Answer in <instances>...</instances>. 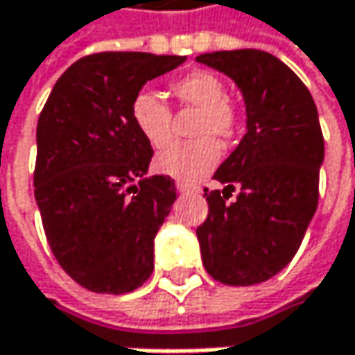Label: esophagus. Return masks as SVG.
<instances>
[{
    "label": "esophagus",
    "instance_id": "obj_1",
    "mask_svg": "<svg viewBox=\"0 0 355 355\" xmlns=\"http://www.w3.org/2000/svg\"><path fill=\"white\" fill-rule=\"evenodd\" d=\"M177 191L178 193H199L197 187H193V184H189V182H184V180H178Z\"/></svg>",
    "mask_w": 355,
    "mask_h": 355
}]
</instances>
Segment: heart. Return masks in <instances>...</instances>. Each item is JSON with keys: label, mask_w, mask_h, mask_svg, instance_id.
<instances>
[{"label": "heart", "mask_w": 355, "mask_h": 355, "mask_svg": "<svg viewBox=\"0 0 355 355\" xmlns=\"http://www.w3.org/2000/svg\"><path fill=\"white\" fill-rule=\"evenodd\" d=\"M173 94L180 107L199 110L193 125V137L197 139L166 148L173 139V112L158 94L150 90H141L133 96L129 105V119L150 148H166L156 158V171L184 182H193L211 173L220 162L222 150L214 137L222 141H232L239 137L243 112L226 98L228 92L222 78L205 69L184 73L175 80Z\"/></svg>", "instance_id": "heart-1"}]
</instances>
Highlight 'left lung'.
<instances>
[{"label": "left lung", "mask_w": 355, "mask_h": 355, "mask_svg": "<svg viewBox=\"0 0 355 355\" xmlns=\"http://www.w3.org/2000/svg\"><path fill=\"white\" fill-rule=\"evenodd\" d=\"M197 61L230 76L247 103V133L214 175L224 189L203 195L209 211L197 228L201 259L216 282L254 286L292 261L317 211L324 156L317 105L271 53L216 51Z\"/></svg>", "instance_id": "left-lung-1"}]
</instances>
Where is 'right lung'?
I'll use <instances>...</instances> for the list:
<instances>
[{"instance_id":"add662e5","label":"right lung","mask_w":355,"mask_h":355,"mask_svg":"<svg viewBox=\"0 0 355 355\" xmlns=\"http://www.w3.org/2000/svg\"><path fill=\"white\" fill-rule=\"evenodd\" d=\"M187 57L103 51L53 86L36 125L35 197L46 243L86 290L127 294L154 271V239L177 199L166 175L146 178L154 150L129 119L148 80Z\"/></svg>"}]
</instances>
